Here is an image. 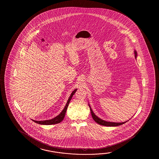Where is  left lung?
I'll list each match as a JSON object with an SVG mask.
<instances>
[{"label": "left lung", "mask_w": 159, "mask_h": 159, "mask_svg": "<svg viewBox=\"0 0 159 159\" xmlns=\"http://www.w3.org/2000/svg\"><path fill=\"white\" fill-rule=\"evenodd\" d=\"M134 54H135V58H136L137 56H138V54L136 50H134ZM89 107H90V111H91V115H92V117L93 119H94V121L95 122H97L98 124H99V125H102V126H119V125H122L124 124H125V122H127L128 121H125V122H110V121H107L105 120H102V119L99 118V117H98L96 116V115L94 114V112H93V110L91 109V107L90 106V104H89Z\"/></svg>", "instance_id": "8db88e82"}]
</instances>
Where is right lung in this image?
Returning a JSON list of instances; mask_svg holds the SVG:
<instances>
[{
  "label": "right lung",
  "instance_id": "obj_1",
  "mask_svg": "<svg viewBox=\"0 0 159 159\" xmlns=\"http://www.w3.org/2000/svg\"><path fill=\"white\" fill-rule=\"evenodd\" d=\"M76 90H77V89H75L74 90H73V92L71 93V94L69 96V99H68V102L65 105L64 109L56 117H54L53 119H50V120H43V121H37V120H32V119L31 120H33L34 122H36V123L39 124H41V125H52V124H57L58 123H60L64 119V116H65V113L66 111V110L68 109V105L69 104V102H70L71 99L72 98L74 94L75 93Z\"/></svg>",
  "mask_w": 159,
  "mask_h": 159
}]
</instances>
